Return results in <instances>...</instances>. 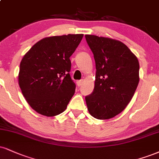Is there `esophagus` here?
Returning <instances> with one entry per match:
<instances>
[{"mask_svg":"<svg viewBox=\"0 0 159 159\" xmlns=\"http://www.w3.org/2000/svg\"><path fill=\"white\" fill-rule=\"evenodd\" d=\"M83 83H84L83 80H80V81H78L77 82H76V84H77L78 87H81V86L83 84Z\"/></svg>","mask_w":159,"mask_h":159,"instance_id":"1","label":"esophagus"}]
</instances>
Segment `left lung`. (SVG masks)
I'll return each mask as SVG.
<instances>
[{
    "instance_id": "left-lung-1",
    "label": "left lung",
    "mask_w": 159,
    "mask_h": 159,
    "mask_svg": "<svg viewBox=\"0 0 159 159\" xmlns=\"http://www.w3.org/2000/svg\"><path fill=\"white\" fill-rule=\"evenodd\" d=\"M85 38L96 68L94 90L85 98L87 110L97 119H110L121 113L134 95L139 60L121 41L93 35Z\"/></svg>"
}]
</instances>
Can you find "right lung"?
Segmentation results:
<instances>
[{
    "label": "right lung",
    "instance_id": "obj_1",
    "mask_svg": "<svg viewBox=\"0 0 159 159\" xmlns=\"http://www.w3.org/2000/svg\"><path fill=\"white\" fill-rule=\"evenodd\" d=\"M83 34L50 36L32 47L20 64L18 84L30 106L47 117L66 110L75 91L69 72L70 56Z\"/></svg>",
    "mask_w": 159,
    "mask_h": 159
}]
</instances>
